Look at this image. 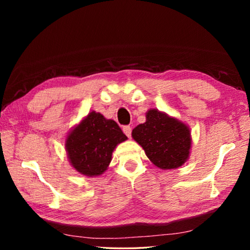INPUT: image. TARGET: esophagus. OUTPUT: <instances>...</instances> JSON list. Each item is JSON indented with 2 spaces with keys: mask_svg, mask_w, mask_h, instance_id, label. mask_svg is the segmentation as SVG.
I'll return each mask as SVG.
<instances>
[{
  "mask_svg": "<svg viewBox=\"0 0 250 250\" xmlns=\"http://www.w3.org/2000/svg\"><path fill=\"white\" fill-rule=\"evenodd\" d=\"M122 130H124V133L126 135V137H128V138L131 137V130H132V129H131V126L125 125V126H124V129H122Z\"/></svg>",
  "mask_w": 250,
  "mask_h": 250,
  "instance_id": "obj_1",
  "label": "esophagus"
}]
</instances>
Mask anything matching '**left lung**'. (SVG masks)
Wrapping results in <instances>:
<instances>
[{
    "label": "left lung",
    "instance_id": "1",
    "mask_svg": "<svg viewBox=\"0 0 250 250\" xmlns=\"http://www.w3.org/2000/svg\"><path fill=\"white\" fill-rule=\"evenodd\" d=\"M131 134L161 170L180 167L189 158L192 137L188 125L158 109L147 110L145 124L135 126Z\"/></svg>",
    "mask_w": 250,
    "mask_h": 250
}]
</instances>
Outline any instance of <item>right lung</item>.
I'll use <instances>...</instances> for the list:
<instances>
[{"label":"right lung","instance_id":"obj_1","mask_svg":"<svg viewBox=\"0 0 250 250\" xmlns=\"http://www.w3.org/2000/svg\"><path fill=\"white\" fill-rule=\"evenodd\" d=\"M126 139L116 121L91 111L66 137L65 147L70 166L89 177L104 174L111 162L113 150Z\"/></svg>","mask_w":250,"mask_h":250}]
</instances>
